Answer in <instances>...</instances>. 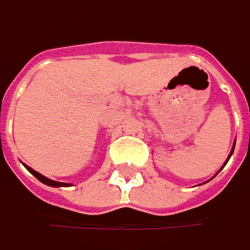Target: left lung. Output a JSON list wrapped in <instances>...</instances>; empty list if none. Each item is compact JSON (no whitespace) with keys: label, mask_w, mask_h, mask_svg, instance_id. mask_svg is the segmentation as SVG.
Instances as JSON below:
<instances>
[{"label":"left lung","mask_w":250,"mask_h":250,"mask_svg":"<svg viewBox=\"0 0 250 250\" xmlns=\"http://www.w3.org/2000/svg\"><path fill=\"white\" fill-rule=\"evenodd\" d=\"M232 152H233V150H232ZM232 152H231V155H232ZM229 157H231V156H229Z\"/></svg>","instance_id":"1"}]
</instances>
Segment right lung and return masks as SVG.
<instances>
[{
	"instance_id": "add662e5",
	"label": "right lung",
	"mask_w": 250,
	"mask_h": 250,
	"mask_svg": "<svg viewBox=\"0 0 250 250\" xmlns=\"http://www.w3.org/2000/svg\"><path fill=\"white\" fill-rule=\"evenodd\" d=\"M25 167L28 168L29 171H31L32 174L38 179L39 181H42L43 184H47V186H52V187H66V186H69L67 183H59V181H55V180H50V179H47V177H44L42 176L41 173H38V171H35V170H32L31 167H28V166H25Z\"/></svg>"
}]
</instances>
